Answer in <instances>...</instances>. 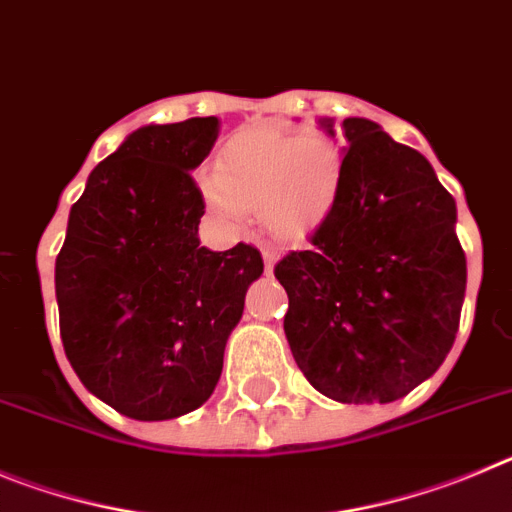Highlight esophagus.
<instances>
[{"mask_svg": "<svg viewBox=\"0 0 512 512\" xmlns=\"http://www.w3.org/2000/svg\"><path fill=\"white\" fill-rule=\"evenodd\" d=\"M262 260H265V270L270 273L275 265V260H278V247L275 245H262Z\"/></svg>", "mask_w": 512, "mask_h": 512, "instance_id": "esophagus-1", "label": "esophagus"}]
</instances>
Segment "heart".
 Masks as SVG:
<instances>
[{"label":"heart","mask_w":512,"mask_h":512,"mask_svg":"<svg viewBox=\"0 0 512 512\" xmlns=\"http://www.w3.org/2000/svg\"><path fill=\"white\" fill-rule=\"evenodd\" d=\"M342 178V153L326 137L250 127L224 145L219 170L201 173L199 188L224 222L260 209L275 237L298 239L329 214Z\"/></svg>","instance_id":"obj_1"}]
</instances>
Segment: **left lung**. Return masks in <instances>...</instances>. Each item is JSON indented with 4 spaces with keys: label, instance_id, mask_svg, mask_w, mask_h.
Segmentation results:
<instances>
[{
    "label": "left lung",
    "instance_id": "8db88e82",
    "mask_svg": "<svg viewBox=\"0 0 512 512\" xmlns=\"http://www.w3.org/2000/svg\"><path fill=\"white\" fill-rule=\"evenodd\" d=\"M331 127V122H326ZM344 178L306 250L275 278L296 365L339 403H393L434 375L457 339L467 257L457 206L418 150L344 119Z\"/></svg>",
    "mask_w": 512,
    "mask_h": 512
}]
</instances>
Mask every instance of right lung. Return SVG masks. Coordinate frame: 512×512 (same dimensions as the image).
<instances>
[{
    "label": "right lung",
    "instance_id": "add662e5",
    "mask_svg": "<svg viewBox=\"0 0 512 512\" xmlns=\"http://www.w3.org/2000/svg\"><path fill=\"white\" fill-rule=\"evenodd\" d=\"M222 122L132 132L91 170L55 257L66 357L86 390L137 421L196 411L214 393L260 250L199 245L204 196L191 170Z\"/></svg>",
    "mask_w": 512,
    "mask_h": 512
}]
</instances>
